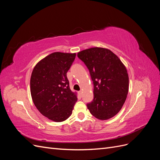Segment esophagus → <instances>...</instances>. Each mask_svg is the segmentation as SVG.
Returning a JSON list of instances; mask_svg holds the SVG:
<instances>
[{"label":"esophagus","mask_w":160,"mask_h":160,"mask_svg":"<svg viewBox=\"0 0 160 160\" xmlns=\"http://www.w3.org/2000/svg\"><path fill=\"white\" fill-rule=\"evenodd\" d=\"M78 93H79V95L80 96H81V95H82V93H83V91H79L78 92Z\"/></svg>","instance_id":"esophagus-1"}]
</instances>
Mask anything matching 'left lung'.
<instances>
[{
	"instance_id": "8db88e82",
	"label": "left lung",
	"mask_w": 160,
	"mask_h": 160,
	"mask_svg": "<svg viewBox=\"0 0 160 160\" xmlns=\"http://www.w3.org/2000/svg\"><path fill=\"white\" fill-rule=\"evenodd\" d=\"M77 57L84 62L93 81L94 98L87 104L90 113L101 120L113 118L122 108L129 91L126 67L109 49L93 47Z\"/></svg>"
}]
</instances>
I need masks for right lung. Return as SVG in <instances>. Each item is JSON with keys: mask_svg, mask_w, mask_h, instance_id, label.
<instances>
[{"mask_svg": "<svg viewBox=\"0 0 160 160\" xmlns=\"http://www.w3.org/2000/svg\"><path fill=\"white\" fill-rule=\"evenodd\" d=\"M76 53L55 52L43 58L34 67L30 85L34 104L45 117L61 122L72 114L77 101L71 91L67 72Z\"/></svg>", "mask_w": 160, "mask_h": 160, "instance_id": "add662e5", "label": "right lung"}]
</instances>
